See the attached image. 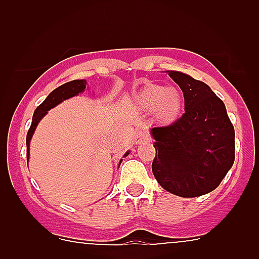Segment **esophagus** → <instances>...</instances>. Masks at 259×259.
<instances>
[{
    "label": "esophagus",
    "instance_id": "esophagus-1",
    "mask_svg": "<svg viewBox=\"0 0 259 259\" xmlns=\"http://www.w3.org/2000/svg\"><path fill=\"white\" fill-rule=\"evenodd\" d=\"M148 140V135L144 131H137V134L135 135V144H143Z\"/></svg>",
    "mask_w": 259,
    "mask_h": 259
}]
</instances>
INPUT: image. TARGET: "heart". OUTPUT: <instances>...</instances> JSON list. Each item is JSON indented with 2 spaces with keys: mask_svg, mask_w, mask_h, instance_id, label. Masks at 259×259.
Here are the masks:
<instances>
[{
  "mask_svg": "<svg viewBox=\"0 0 259 259\" xmlns=\"http://www.w3.org/2000/svg\"><path fill=\"white\" fill-rule=\"evenodd\" d=\"M134 102L144 111H153L158 122L171 123L184 105V97L178 88L148 83L134 95Z\"/></svg>",
  "mask_w": 259,
  "mask_h": 259,
  "instance_id": "b5f03b06",
  "label": "heart"
}]
</instances>
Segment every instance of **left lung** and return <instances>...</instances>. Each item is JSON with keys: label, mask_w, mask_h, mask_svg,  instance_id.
<instances>
[{"label": "left lung", "mask_w": 259, "mask_h": 259, "mask_svg": "<svg viewBox=\"0 0 259 259\" xmlns=\"http://www.w3.org/2000/svg\"><path fill=\"white\" fill-rule=\"evenodd\" d=\"M184 93L185 113L170 125L152 128V170L163 189L180 197L214 191L235 162V130L223 101L203 81L167 71Z\"/></svg>", "instance_id": "8db88e82"}]
</instances>
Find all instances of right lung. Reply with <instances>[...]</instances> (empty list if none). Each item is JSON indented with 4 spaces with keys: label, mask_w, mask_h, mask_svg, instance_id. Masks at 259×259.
I'll return each mask as SVG.
<instances>
[{
    "label": "right lung",
    "mask_w": 259,
    "mask_h": 259,
    "mask_svg": "<svg viewBox=\"0 0 259 259\" xmlns=\"http://www.w3.org/2000/svg\"><path fill=\"white\" fill-rule=\"evenodd\" d=\"M87 87L85 80H72V81H68V83L62 84L61 87L56 88L45 98V101L41 105H38L36 107L35 113H33V116H32V123L31 127L28 130V134H27V159H29V143H31V139L33 136V132H35L36 127H37L38 122L41 119L47 115V113L50 109H53L54 106H57L58 104H61L62 101H65L67 98L74 97V96H77L79 93L84 92V89ZM130 154V152H127L124 154V157ZM122 162V161H120ZM119 162V164H120Z\"/></svg>",
    "instance_id": "1"
}]
</instances>
